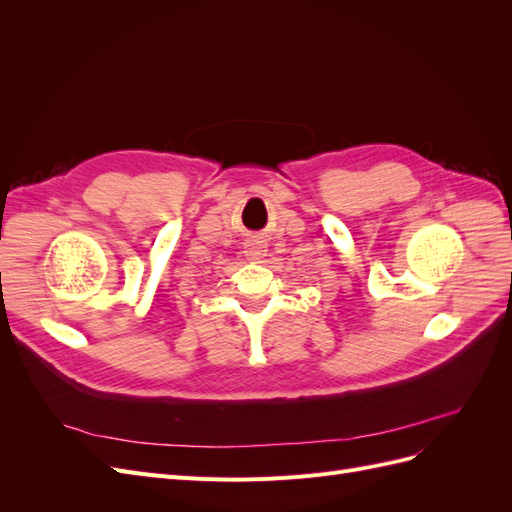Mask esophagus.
<instances>
[{
	"label": "esophagus",
	"mask_w": 512,
	"mask_h": 512,
	"mask_svg": "<svg viewBox=\"0 0 512 512\" xmlns=\"http://www.w3.org/2000/svg\"><path fill=\"white\" fill-rule=\"evenodd\" d=\"M265 245H256V243H252V245H247V252H245V256L250 258V260H260L262 256H265Z\"/></svg>",
	"instance_id": "34e87169"
}]
</instances>
